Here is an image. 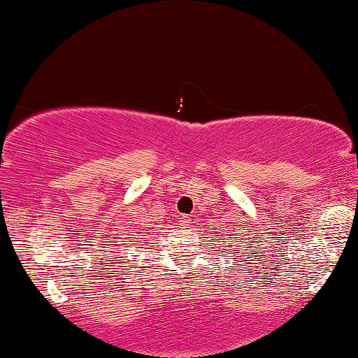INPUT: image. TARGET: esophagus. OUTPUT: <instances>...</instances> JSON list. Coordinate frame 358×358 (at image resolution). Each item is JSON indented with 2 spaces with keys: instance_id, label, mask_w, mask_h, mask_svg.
I'll return each instance as SVG.
<instances>
[{
  "instance_id": "1",
  "label": "esophagus",
  "mask_w": 358,
  "mask_h": 358,
  "mask_svg": "<svg viewBox=\"0 0 358 358\" xmlns=\"http://www.w3.org/2000/svg\"><path fill=\"white\" fill-rule=\"evenodd\" d=\"M180 222H182V223H187V217H183L182 220H180Z\"/></svg>"
}]
</instances>
